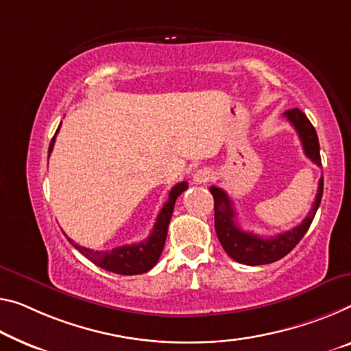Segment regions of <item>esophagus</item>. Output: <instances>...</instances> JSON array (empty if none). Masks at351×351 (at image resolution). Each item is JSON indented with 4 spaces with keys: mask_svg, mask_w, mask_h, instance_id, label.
Here are the masks:
<instances>
[{
    "mask_svg": "<svg viewBox=\"0 0 351 351\" xmlns=\"http://www.w3.org/2000/svg\"><path fill=\"white\" fill-rule=\"evenodd\" d=\"M210 179H212V174H210L208 169H199V171H196V174L193 176L194 183H206Z\"/></svg>",
    "mask_w": 351,
    "mask_h": 351,
    "instance_id": "34e87169",
    "label": "esophagus"
}]
</instances>
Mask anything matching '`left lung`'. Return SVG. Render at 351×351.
I'll use <instances>...</instances> for the list:
<instances>
[{
    "mask_svg": "<svg viewBox=\"0 0 351 351\" xmlns=\"http://www.w3.org/2000/svg\"><path fill=\"white\" fill-rule=\"evenodd\" d=\"M284 116L298 133L306 157L314 161L317 166H322L319 136H317L314 125L307 119L304 112L298 108H293V110L285 111ZM210 193H212L215 201V230H217L218 240L223 250L235 262L252 267L265 265V263L276 262L284 256H287L304 237L322 202L323 177L319 180V190H317V196L314 204H312L311 212L301 221V224L284 232V234L268 237V239L239 228V224L235 223V210L232 207L230 197L224 190H221L218 186H210Z\"/></svg>",
    "mask_w": 351,
    "mask_h": 351,
    "instance_id": "left-lung-1",
    "label": "left lung"
}]
</instances>
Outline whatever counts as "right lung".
Listing matches in <instances>:
<instances>
[{
  "label": "right lung",
  "mask_w": 351,
  "mask_h": 351,
  "mask_svg": "<svg viewBox=\"0 0 351 351\" xmlns=\"http://www.w3.org/2000/svg\"><path fill=\"white\" fill-rule=\"evenodd\" d=\"M56 133L51 139L50 147H48V157H50L53 145H55ZM186 188V182L177 183V185L172 188L169 191L168 201H166L163 208L160 210L157 221H155L152 234L147 237V240L141 241V243L123 245L119 247H114V250L111 251H94L89 250V247L77 245L72 239H69V237L67 240L72 243V246L77 247L84 257H88L90 262H94L97 267L104 268L106 271H112L117 274H141L149 271V269L154 268L155 263L158 262L161 251H163L165 247L166 235H168L169 221L172 217V212H174L176 201Z\"/></svg>",
  "instance_id": "right-lung-1"
}]
</instances>
